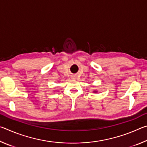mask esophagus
<instances>
[{
	"label": "esophagus",
	"instance_id": "1",
	"mask_svg": "<svg viewBox=\"0 0 147 147\" xmlns=\"http://www.w3.org/2000/svg\"><path fill=\"white\" fill-rule=\"evenodd\" d=\"M71 78H72V79H76V76H74V75H73V76H72V77H71Z\"/></svg>",
	"mask_w": 147,
	"mask_h": 147
}]
</instances>
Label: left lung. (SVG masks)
I'll list each match as a JSON object with an SVG mask.
<instances>
[{
    "label": "left lung",
    "mask_w": 147,
    "mask_h": 147,
    "mask_svg": "<svg viewBox=\"0 0 147 147\" xmlns=\"http://www.w3.org/2000/svg\"><path fill=\"white\" fill-rule=\"evenodd\" d=\"M94 93H95V92H96V91H94Z\"/></svg>",
    "instance_id": "left-lung-1"
}]
</instances>
